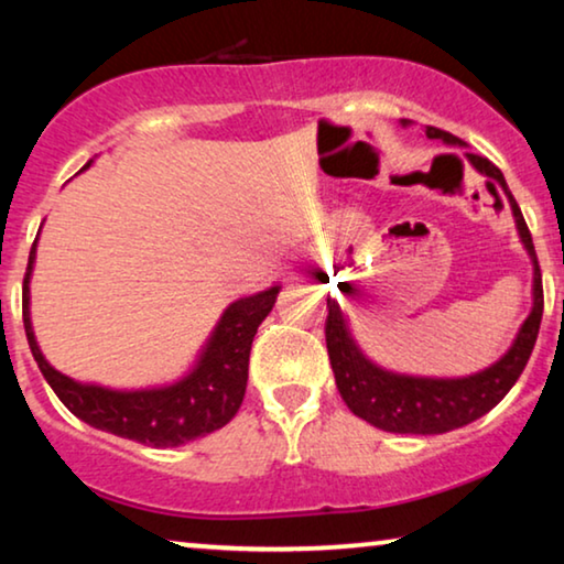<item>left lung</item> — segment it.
<instances>
[{"label":"left lung","mask_w":564,"mask_h":564,"mask_svg":"<svg viewBox=\"0 0 564 564\" xmlns=\"http://www.w3.org/2000/svg\"><path fill=\"white\" fill-rule=\"evenodd\" d=\"M426 135L442 138L444 143H459L457 135L446 133L442 128H426ZM467 156L477 172L496 180L511 199L519 236L534 259V307H531L529 318L523 321L511 349L496 365L473 377H462V380H426V377L392 375L375 367L354 344L341 307L336 305V300L328 297L326 346L336 375V388L354 415L377 429L390 431V434H444V431L467 426V423L480 419L490 408H496L519 380L531 351H534L539 326H542V269H539L534 241H531L521 207L516 205L513 195L506 187L503 174L492 161L477 156V153H467Z\"/></svg>","instance_id":"1"}]
</instances>
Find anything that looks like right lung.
I'll list each match as a JSON object with an SVG mask.
<instances>
[{
  "label": "right lung",
  "mask_w": 564,
  "mask_h": 564,
  "mask_svg": "<svg viewBox=\"0 0 564 564\" xmlns=\"http://www.w3.org/2000/svg\"><path fill=\"white\" fill-rule=\"evenodd\" d=\"M89 166V164H87ZM84 166V169H87ZM35 243L30 249L25 282H22V323L30 351L61 403L89 426L107 434L133 438L145 446H180L226 426L238 413L249 380V354L259 323L272 311L280 288L236 300L223 313L197 367L176 384L161 390L118 392L97 384H79L61 375L43 359L30 326V272Z\"/></svg>",
  "instance_id": "right-lung-1"
}]
</instances>
